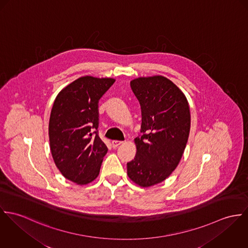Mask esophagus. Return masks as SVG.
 <instances>
[{
    "label": "esophagus",
    "mask_w": 248,
    "mask_h": 248,
    "mask_svg": "<svg viewBox=\"0 0 248 248\" xmlns=\"http://www.w3.org/2000/svg\"><path fill=\"white\" fill-rule=\"evenodd\" d=\"M123 143V141H121V140H112V142H111V144H112V146L114 147V148H116V147H118L120 144H122Z\"/></svg>",
    "instance_id": "esophagus-1"
}]
</instances>
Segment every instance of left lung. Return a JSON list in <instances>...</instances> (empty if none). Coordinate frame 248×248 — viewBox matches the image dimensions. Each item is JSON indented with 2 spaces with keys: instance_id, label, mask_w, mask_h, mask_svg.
I'll return each instance as SVG.
<instances>
[{
  "instance_id": "8db88e82",
  "label": "left lung",
  "mask_w": 248,
  "mask_h": 248,
  "mask_svg": "<svg viewBox=\"0 0 248 248\" xmlns=\"http://www.w3.org/2000/svg\"><path fill=\"white\" fill-rule=\"evenodd\" d=\"M141 111L137 153L127 163V175L138 186L162 183L179 165L189 136L190 110L181 89L163 76L130 82Z\"/></svg>"
}]
</instances>
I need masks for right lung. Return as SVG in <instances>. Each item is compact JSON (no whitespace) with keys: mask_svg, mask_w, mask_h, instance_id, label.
Instances as JSON below:
<instances>
[{"mask_svg":"<svg viewBox=\"0 0 248 248\" xmlns=\"http://www.w3.org/2000/svg\"><path fill=\"white\" fill-rule=\"evenodd\" d=\"M115 83L84 76L64 87L51 109L48 134L56 166L78 185L94 181L108 147L99 137V101Z\"/></svg>","mask_w":248,"mask_h":248,"instance_id":"right-lung-1","label":"right lung"}]
</instances>
